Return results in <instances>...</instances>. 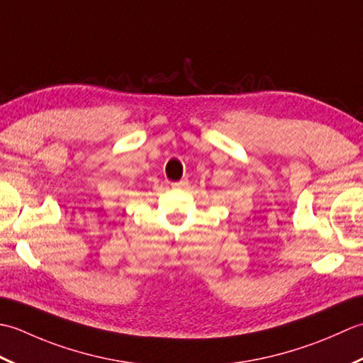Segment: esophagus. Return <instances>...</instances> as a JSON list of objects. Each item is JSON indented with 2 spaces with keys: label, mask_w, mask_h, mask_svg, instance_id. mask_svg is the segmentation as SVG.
I'll use <instances>...</instances> for the list:
<instances>
[{
  "label": "esophagus",
  "mask_w": 363,
  "mask_h": 363,
  "mask_svg": "<svg viewBox=\"0 0 363 363\" xmlns=\"http://www.w3.org/2000/svg\"><path fill=\"white\" fill-rule=\"evenodd\" d=\"M188 184V182H184V180H182V182H175V183H172L171 186L172 188H184Z\"/></svg>",
  "instance_id": "1"
}]
</instances>
